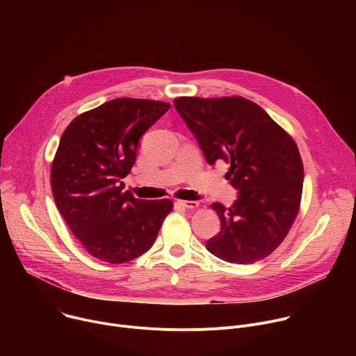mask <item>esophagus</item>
Here are the masks:
<instances>
[{"label": "esophagus", "mask_w": 356, "mask_h": 356, "mask_svg": "<svg viewBox=\"0 0 356 356\" xmlns=\"http://www.w3.org/2000/svg\"><path fill=\"white\" fill-rule=\"evenodd\" d=\"M177 204L184 207V209H188V210H194L198 207V202L197 201H187V200H179Z\"/></svg>", "instance_id": "obj_1"}]
</instances>
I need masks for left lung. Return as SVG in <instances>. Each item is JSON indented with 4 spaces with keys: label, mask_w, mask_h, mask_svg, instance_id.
I'll return each mask as SVG.
<instances>
[{
    "label": "left lung",
    "mask_w": 356,
    "mask_h": 356,
    "mask_svg": "<svg viewBox=\"0 0 356 356\" xmlns=\"http://www.w3.org/2000/svg\"><path fill=\"white\" fill-rule=\"evenodd\" d=\"M175 108L209 165L231 163L238 197L214 202L221 231L206 248L238 265L255 264L282 243L300 207L304 169L294 140L258 104L242 97H180Z\"/></svg>",
    "instance_id": "1"
}]
</instances>
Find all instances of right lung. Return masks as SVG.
Segmentation results:
<instances>
[{"label": "right lung", "mask_w": 356, "mask_h": 356, "mask_svg": "<svg viewBox=\"0 0 356 356\" xmlns=\"http://www.w3.org/2000/svg\"><path fill=\"white\" fill-rule=\"evenodd\" d=\"M170 104L117 98L74 118L52 163L56 206L91 257L124 264L154 245L172 200H140L121 181L132 169L142 135Z\"/></svg>", "instance_id": "obj_1"}]
</instances>
